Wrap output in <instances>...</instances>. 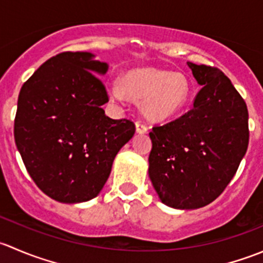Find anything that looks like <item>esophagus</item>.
<instances>
[{"label":"esophagus","instance_id":"esophagus-1","mask_svg":"<svg viewBox=\"0 0 263 263\" xmlns=\"http://www.w3.org/2000/svg\"><path fill=\"white\" fill-rule=\"evenodd\" d=\"M147 129H148V127H147L146 123H144V122H142V121H137L136 122V131H137V134H146Z\"/></svg>","mask_w":263,"mask_h":263}]
</instances>
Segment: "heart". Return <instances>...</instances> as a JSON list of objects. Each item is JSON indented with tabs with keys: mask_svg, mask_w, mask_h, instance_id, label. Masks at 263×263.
<instances>
[{
	"mask_svg": "<svg viewBox=\"0 0 263 263\" xmlns=\"http://www.w3.org/2000/svg\"><path fill=\"white\" fill-rule=\"evenodd\" d=\"M123 89L113 84L109 94L122 99L124 91L136 99H142V112L148 119H165L185 107L190 98V84L184 76L156 68H137L123 76Z\"/></svg>",
	"mask_w": 263,
	"mask_h": 263,
	"instance_id": "1",
	"label": "heart"
}]
</instances>
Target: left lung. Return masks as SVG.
<instances>
[{
	"label": "left lung",
	"instance_id": "left-lung-1",
	"mask_svg": "<svg viewBox=\"0 0 263 263\" xmlns=\"http://www.w3.org/2000/svg\"><path fill=\"white\" fill-rule=\"evenodd\" d=\"M201 85L192 109L150 132L148 177L161 202L182 210L209 205L227 188L249 141L248 109L219 68L187 62Z\"/></svg>",
	"mask_w": 263,
	"mask_h": 263
}]
</instances>
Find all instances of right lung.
I'll return each mask as SVG.
<instances>
[{"label":"right lung","instance_id":"right-lung-1","mask_svg":"<svg viewBox=\"0 0 263 263\" xmlns=\"http://www.w3.org/2000/svg\"><path fill=\"white\" fill-rule=\"evenodd\" d=\"M108 70L89 52H62L24 82L15 142L35 184L55 201L85 202L104 187L117 153L135 134L129 119L105 116L98 75Z\"/></svg>","mask_w":263,"mask_h":263}]
</instances>
